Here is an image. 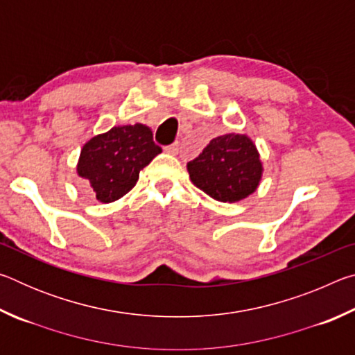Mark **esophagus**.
<instances>
[{
    "instance_id": "34e87169",
    "label": "esophagus",
    "mask_w": 355,
    "mask_h": 355,
    "mask_svg": "<svg viewBox=\"0 0 355 355\" xmlns=\"http://www.w3.org/2000/svg\"><path fill=\"white\" fill-rule=\"evenodd\" d=\"M178 148H180V144L178 142H173L171 146H166L164 147V152L169 153V155H177L178 153Z\"/></svg>"
}]
</instances>
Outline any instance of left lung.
Listing matches in <instances>:
<instances>
[{
	"mask_svg": "<svg viewBox=\"0 0 355 355\" xmlns=\"http://www.w3.org/2000/svg\"><path fill=\"white\" fill-rule=\"evenodd\" d=\"M191 182L219 202H238L257 189L261 161L248 136L224 135L209 141L203 152L188 163Z\"/></svg>",
	"mask_w": 355,
	"mask_h": 355,
	"instance_id": "1",
	"label": "left lung"
}]
</instances>
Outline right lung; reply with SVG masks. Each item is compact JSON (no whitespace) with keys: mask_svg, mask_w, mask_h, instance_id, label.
<instances>
[{"mask_svg":"<svg viewBox=\"0 0 355 355\" xmlns=\"http://www.w3.org/2000/svg\"><path fill=\"white\" fill-rule=\"evenodd\" d=\"M158 153L152 130L142 123L123 125L84 144L76 171L97 200L110 203L133 189L139 172Z\"/></svg>","mask_w":355,"mask_h":355,"instance_id":"add662e5","label":"right lung"}]
</instances>
